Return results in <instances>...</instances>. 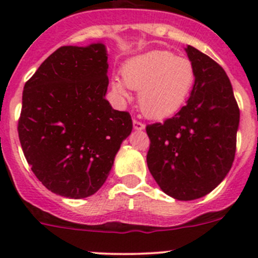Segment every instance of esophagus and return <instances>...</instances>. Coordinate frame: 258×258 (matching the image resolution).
<instances>
[{"label": "esophagus", "instance_id": "34e87169", "mask_svg": "<svg viewBox=\"0 0 258 258\" xmlns=\"http://www.w3.org/2000/svg\"><path fill=\"white\" fill-rule=\"evenodd\" d=\"M145 127L146 126L144 123H142V122L134 119V128L136 130V131H142V130H145Z\"/></svg>", "mask_w": 258, "mask_h": 258}]
</instances>
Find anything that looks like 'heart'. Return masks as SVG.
Returning a JSON list of instances; mask_svg holds the SVG:
<instances>
[{
    "label": "heart",
    "mask_w": 258,
    "mask_h": 258,
    "mask_svg": "<svg viewBox=\"0 0 258 258\" xmlns=\"http://www.w3.org/2000/svg\"><path fill=\"white\" fill-rule=\"evenodd\" d=\"M196 72L192 62L170 51H151L134 57L113 77L111 88L122 102L131 100L128 88L139 92L142 112L153 119L173 116L186 103Z\"/></svg>",
    "instance_id": "heart-1"
}]
</instances>
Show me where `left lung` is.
<instances>
[{"label":"left lung","instance_id":"left-lung-1","mask_svg":"<svg viewBox=\"0 0 258 258\" xmlns=\"http://www.w3.org/2000/svg\"><path fill=\"white\" fill-rule=\"evenodd\" d=\"M196 72L186 106L163 123L146 127L147 166L166 195L179 201L206 196L232 167L240 110L225 70L192 46Z\"/></svg>","mask_w":258,"mask_h":258}]
</instances>
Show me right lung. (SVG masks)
Returning a JSON list of instances; mask_svg holds the SVG:
<instances>
[{"label": "right lung", "instance_id": "obj_1", "mask_svg": "<svg viewBox=\"0 0 258 258\" xmlns=\"http://www.w3.org/2000/svg\"><path fill=\"white\" fill-rule=\"evenodd\" d=\"M103 42L63 46L26 82L18 137L43 186L67 199H85L107 179L121 144L131 135L128 112L106 100Z\"/></svg>", "mask_w": 258, "mask_h": 258}]
</instances>
